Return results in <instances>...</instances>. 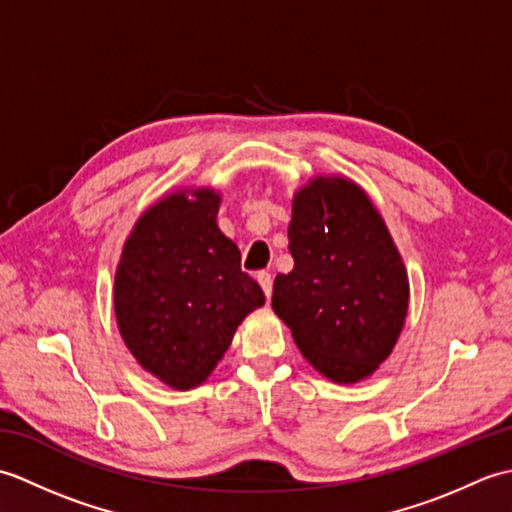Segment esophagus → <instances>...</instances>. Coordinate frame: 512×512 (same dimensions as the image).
I'll list each match as a JSON object with an SVG mask.
<instances>
[{
    "label": "esophagus",
    "mask_w": 512,
    "mask_h": 512,
    "mask_svg": "<svg viewBox=\"0 0 512 512\" xmlns=\"http://www.w3.org/2000/svg\"><path fill=\"white\" fill-rule=\"evenodd\" d=\"M257 281H259V286H262L264 295L270 299V295H273V275L262 270V273H257Z\"/></svg>",
    "instance_id": "34e87169"
}]
</instances>
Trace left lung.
Here are the masks:
<instances>
[{"instance_id": "8db88e82", "label": "left lung", "mask_w": 512, "mask_h": 512, "mask_svg": "<svg viewBox=\"0 0 512 512\" xmlns=\"http://www.w3.org/2000/svg\"><path fill=\"white\" fill-rule=\"evenodd\" d=\"M288 239L295 268L275 279V314L325 378L372 376L409 308V277L385 220L356 182L319 176L295 193Z\"/></svg>"}]
</instances>
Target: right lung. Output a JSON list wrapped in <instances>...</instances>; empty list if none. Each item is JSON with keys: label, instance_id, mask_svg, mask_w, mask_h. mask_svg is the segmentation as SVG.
<instances>
[{"label": "right lung", "instance_id": "add662e5", "mask_svg": "<svg viewBox=\"0 0 512 512\" xmlns=\"http://www.w3.org/2000/svg\"><path fill=\"white\" fill-rule=\"evenodd\" d=\"M220 193L180 189L138 217L114 277L116 323L140 367L173 389L211 376L237 325L264 306L217 226Z\"/></svg>", "mask_w": 512, "mask_h": 512}]
</instances>
